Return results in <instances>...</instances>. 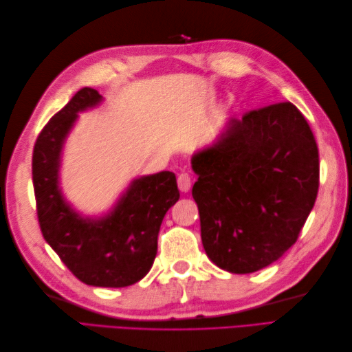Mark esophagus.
I'll use <instances>...</instances> for the list:
<instances>
[{"label": "esophagus", "mask_w": 352, "mask_h": 352, "mask_svg": "<svg viewBox=\"0 0 352 352\" xmlns=\"http://www.w3.org/2000/svg\"><path fill=\"white\" fill-rule=\"evenodd\" d=\"M177 183H178V189L182 192H189L192 188V178L188 172H183V174L178 175Z\"/></svg>", "instance_id": "1"}]
</instances>
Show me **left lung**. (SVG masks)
Returning <instances> with one entry per match:
<instances>
[{
  "mask_svg": "<svg viewBox=\"0 0 352 352\" xmlns=\"http://www.w3.org/2000/svg\"><path fill=\"white\" fill-rule=\"evenodd\" d=\"M192 169L206 254L231 274L278 260L296 242L319 188L316 140L292 102L228 119L192 157Z\"/></svg>",
  "mask_w": 352,
  "mask_h": 352,
  "instance_id": "obj_1",
  "label": "left lung"
}]
</instances>
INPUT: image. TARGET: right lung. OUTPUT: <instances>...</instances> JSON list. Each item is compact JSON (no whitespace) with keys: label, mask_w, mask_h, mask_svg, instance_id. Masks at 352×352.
Here are the masks:
<instances>
[{"label":"right lung","mask_w":352,"mask_h":352,"mask_svg":"<svg viewBox=\"0 0 352 352\" xmlns=\"http://www.w3.org/2000/svg\"><path fill=\"white\" fill-rule=\"evenodd\" d=\"M101 101L95 89H80L43 126L32 163L36 208L43 239L80 281L96 287H126L151 269L162 221L180 192L174 172L162 170L133 180L101 218L74 210L58 186L63 145L80 111Z\"/></svg>","instance_id":"right-lung-1"}]
</instances>
